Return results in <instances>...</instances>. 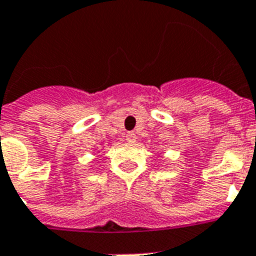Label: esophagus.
I'll list each match as a JSON object with an SVG mask.
<instances>
[{"instance_id": "esophagus-1", "label": "esophagus", "mask_w": 256, "mask_h": 256, "mask_svg": "<svg viewBox=\"0 0 256 256\" xmlns=\"http://www.w3.org/2000/svg\"><path fill=\"white\" fill-rule=\"evenodd\" d=\"M135 140H136V136H135L134 132H128V134H126V142L134 143Z\"/></svg>"}]
</instances>
